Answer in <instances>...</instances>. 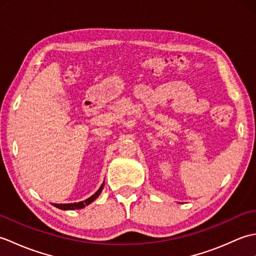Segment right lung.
<instances>
[{
    "label": "right lung",
    "mask_w": 256,
    "mask_h": 256,
    "mask_svg": "<svg viewBox=\"0 0 256 256\" xmlns=\"http://www.w3.org/2000/svg\"><path fill=\"white\" fill-rule=\"evenodd\" d=\"M103 187H104V182L101 184V187L98 189V192L94 194H92L91 197H89L88 199H86L84 201H80V202H74V204H52V206H55L56 208L62 209V210H78V209H82V208H84L86 206H88L91 202H94V201L98 197H99Z\"/></svg>",
    "instance_id": "right-lung-1"
}]
</instances>
